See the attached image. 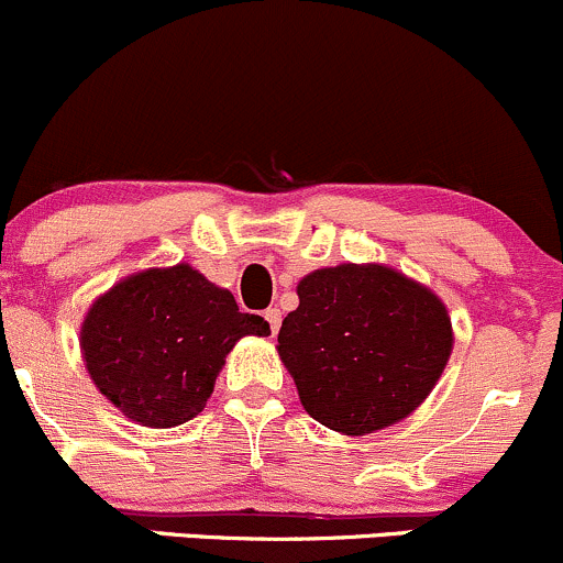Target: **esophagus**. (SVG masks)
I'll return each instance as SVG.
<instances>
[{
	"label": "esophagus",
	"instance_id": "34e87169",
	"mask_svg": "<svg viewBox=\"0 0 563 563\" xmlns=\"http://www.w3.org/2000/svg\"><path fill=\"white\" fill-rule=\"evenodd\" d=\"M263 317H265V322H268L271 332L276 335V332H279V328H282V311H279V308H265Z\"/></svg>",
	"mask_w": 563,
	"mask_h": 563
}]
</instances>
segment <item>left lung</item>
<instances>
[{"label": "left lung", "mask_w": 563, "mask_h": 563, "mask_svg": "<svg viewBox=\"0 0 563 563\" xmlns=\"http://www.w3.org/2000/svg\"><path fill=\"white\" fill-rule=\"evenodd\" d=\"M279 354L303 408L343 434L405 419L438 384L453 335L445 306L384 265H338L298 284Z\"/></svg>", "instance_id": "left-lung-1"}]
</instances>
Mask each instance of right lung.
Segmentation results:
<instances>
[{"mask_svg":"<svg viewBox=\"0 0 563 563\" xmlns=\"http://www.w3.org/2000/svg\"><path fill=\"white\" fill-rule=\"evenodd\" d=\"M244 335H271L268 322L241 313L228 289L190 265H174L101 295L80 343L101 395L139 424L166 429L201 413L225 354Z\"/></svg>","mask_w":563,"mask_h":563,"instance_id":"add662e5","label":"right lung"}]
</instances>
